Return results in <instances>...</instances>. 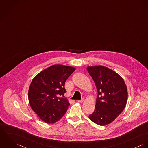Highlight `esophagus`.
<instances>
[{
  "mask_svg": "<svg viewBox=\"0 0 148 148\" xmlns=\"http://www.w3.org/2000/svg\"><path fill=\"white\" fill-rule=\"evenodd\" d=\"M84 98H82L81 99V100H78V102H79V103H82L83 101H84Z\"/></svg>",
  "mask_w": 148,
  "mask_h": 148,
  "instance_id": "1",
  "label": "esophagus"
}]
</instances>
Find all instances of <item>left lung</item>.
<instances>
[{"instance_id":"left-lung-1","label":"left lung","mask_w":148,"mask_h":148,"mask_svg":"<svg viewBox=\"0 0 148 148\" xmlns=\"http://www.w3.org/2000/svg\"><path fill=\"white\" fill-rule=\"evenodd\" d=\"M87 69L98 92L95 110L88 117L95 124L104 126L123 112L128 98L127 88L123 79L111 69L102 66H90Z\"/></svg>"}]
</instances>
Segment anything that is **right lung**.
I'll list each match as a JSON object with an SVG mask.
<instances>
[{
  "instance_id": "right-lung-1",
  "label": "right lung",
  "mask_w": 148,
  "mask_h": 148,
  "mask_svg": "<svg viewBox=\"0 0 148 148\" xmlns=\"http://www.w3.org/2000/svg\"><path fill=\"white\" fill-rule=\"evenodd\" d=\"M75 70L71 66L54 65L33 78L28 91L29 102L44 122L53 124L65 114L70 103L66 98L59 97H64L65 82Z\"/></svg>"
}]
</instances>
